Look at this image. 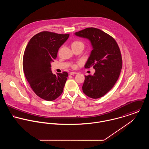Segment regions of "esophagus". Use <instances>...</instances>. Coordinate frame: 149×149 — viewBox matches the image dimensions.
<instances>
[{"instance_id": "obj_1", "label": "esophagus", "mask_w": 149, "mask_h": 149, "mask_svg": "<svg viewBox=\"0 0 149 149\" xmlns=\"http://www.w3.org/2000/svg\"><path fill=\"white\" fill-rule=\"evenodd\" d=\"M70 74H71V75H73V74H77V72H70V73H69Z\"/></svg>"}]
</instances>
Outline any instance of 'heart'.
Listing matches in <instances>:
<instances>
[{
  "label": "heart",
  "instance_id": "obj_1",
  "mask_svg": "<svg viewBox=\"0 0 149 149\" xmlns=\"http://www.w3.org/2000/svg\"><path fill=\"white\" fill-rule=\"evenodd\" d=\"M72 47H74V46H84V44L81 41H74L71 44Z\"/></svg>",
  "mask_w": 149,
  "mask_h": 149
}]
</instances>
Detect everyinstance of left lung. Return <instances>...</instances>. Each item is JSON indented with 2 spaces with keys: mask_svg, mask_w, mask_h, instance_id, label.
I'll return each mask as SVG.
<instances>
[{
  "mask_svg": "<svg viewBox=\"0 0 149 149\" xmlns=\"http://www.w3.org/2000/svg\"><path fill=\"white\" fill-rule=\"evenodd\" d=\"M88 39L92 50L85 68L93 66V75L85 76L83 91L92 99H98L109 91L117 81L122 68V59L116 41L102 30L89 27L74 33Z\"/></svg>",
  "mask_w": 149,
  "mask_h": 149,
  "instance_id": "1",
  "label": "left lung"
}]
</instances>
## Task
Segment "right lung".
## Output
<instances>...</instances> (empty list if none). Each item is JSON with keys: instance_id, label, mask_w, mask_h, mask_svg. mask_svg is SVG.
I'll return each mask as SVG.
<instances>
[{"instance_id": "add662e5", "label": "right lung", "mask_w": 149, "mask_h": 149, "mask_svg": "<svg viewBox=\"0 0 149 149\" xmlns=\"http://www.w3.org/2000/svg\"><path fill=\"white\" fill-rule=\"evenodd\" d=\"M69 37V34L42 31L33 36L25 49L23 58L25 77L35 93L45 100H54L63 92L68 74L66 72L53 74L51 63Z\"/></svg>"}]
</instances>
